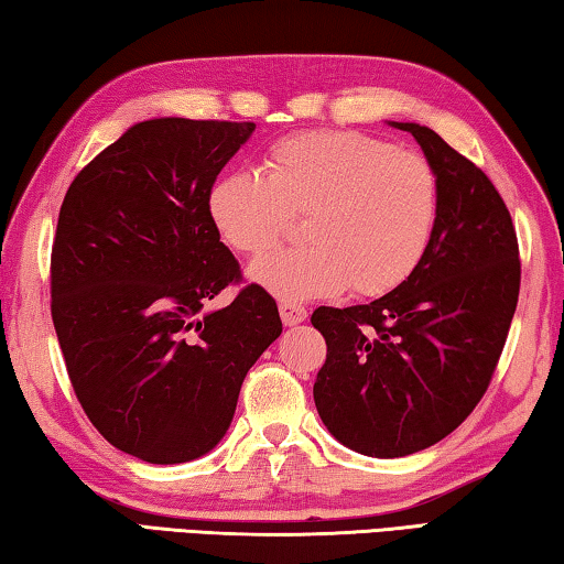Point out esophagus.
Masks as SVG:
<instances>
[{
  "label": "esophagus",
  "instance_id": "obj_1",
  "mask_svg": "<svg viewBox=\"0 0 564 564\" xmlns=\"http://www.w3.org/2000/svg\"><path fill=\"white\" fill-rule=\"evenodd\" d=\"M279 311H281V318L285 326H299V323L308 318V311H305L301 303H293V301H281Z\"/></svg>",
  "mask_w": 564,
  "mask_h": 564
}]
</instances>
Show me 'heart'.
<instances>
[{"mask_svg": "<svg viewBox=\"0 0 564 564\" xmlns=\"http://www.w3.org/2000/svg\"><path fill=\"white\" fill-rule=\"evenodd\" d=\"M441 191L431 161L360 131L318 129L265 151L263 174L236 171L208 191V216L236 253L259 259L305 216L311 246L251 269L253 283L285 301L350 291L390 293L431 248Z\"/></svg>", "mask_w": 564, "mask_h": 564, "instance_id": "heart-1", "label": "heart"}]
</instances>
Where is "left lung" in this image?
<instances>
[{
    "instance_id": "left-lung-1",
    "label": "left lung",
    "mask_w": 564,
    "mask_h": 564,
    "mask_svg": "<svg viewBox=\"0 0 564 564\" xmlns=\"http://www.w3.org/2000/svg\"><path fill=\"white\" fill-rule=\"evenodd\" d=\"M410 131L441 208L415 273L383 299L313 311L326 362L313 400L330 435L370 457H403L451 435L488 390L520 295V248L498 188L433 129Z\"/></svg>"
}]
</instances>
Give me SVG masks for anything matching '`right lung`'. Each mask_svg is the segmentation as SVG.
<instances>
[{
	"instance_id": "1",
	"label": "right lung",
	"mask_w": 564,
	"mask_h": 564,
	"mask_svg": "<svg viewBox=\"0 0 564 564\" xmlns=\"http://www.w3.org/2000/svg\"><path fill=\"white\" fill-rule=\"evenodd\" d=\"M253 121L151 119L84 166L52 246V321L72 388L107 441L154 465L226 435L241 383L281 336L273 295L248 283L204 311L241 265L208 191Z\"/></svg>"
}]
</instances>
